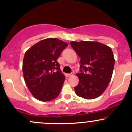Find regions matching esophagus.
<instances>
[{"label": "esophagus", "instance_id": "34e87169", "mask_svg": "<svg viewBox=\"0 0 132 132\" xmlns=\"http://www.w3.org/2000/svg\"><path fill=\"white\" fill-rule=\"evenodd\" d=\"M74 75V72H71V74H66V77H70Z\"/></svg>", "mask_w": 132, "mask_h": 132}]
</instances>
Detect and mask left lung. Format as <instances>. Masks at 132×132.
<instances>
[{"mask_svg": "<svg viewBox=\"0 0 132 132\" xmlns=\"http://www.w3.org/2000/svg\"><path fill=\"white\" fill-rule=\"evenodd\" d=\"M70 44L81 57L76 94L86 99H95L105 91L111 79L115 63L112 50L97 42H71Z\"/></svg>", "mask_w": 132, "mask_h": 132, "instance_id": "obj_1", "label": "left lung"}]
</instances>
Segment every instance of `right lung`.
<instances>
[{
	"label": "right lung",
	"mask_w": 132,
	"mask_h": 132,
	"mask_svg": "<svg viewBox=\"0 0 132 132\" xmlns=\"http://www.w3.org/2000/svg\"><path fill=\"white\" fill-rule=\"evenodd\" d=\"M68 43L50 38L38 42L25 53L23 73L26 85L32 95L46 102L60 94L65 80L57 58Z\"/></svg>",
	"instance_id": "obj_1"
}]
</instances>
